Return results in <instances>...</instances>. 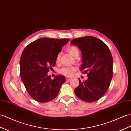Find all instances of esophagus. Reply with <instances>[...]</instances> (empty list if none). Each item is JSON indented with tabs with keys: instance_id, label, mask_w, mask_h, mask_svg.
<instances>
[{
	"instance_id": "obj_1",
	"label": "esophagus",
	"mask_w": 131,
	"mask_h": 131,
	"mask_svg": "<svg viewBox=\"0 0 131 131\" xmlns=\"http://www.w3.org/2000/svg\"><path fill=\"white\" fill-rule=\"evenodd\" d=\"M71 79V78H70V77H66V80L67 81H70Z\"/></svg>"
}]
</instances>
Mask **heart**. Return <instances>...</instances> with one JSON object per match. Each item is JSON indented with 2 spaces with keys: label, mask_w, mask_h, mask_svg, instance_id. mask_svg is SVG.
I'll return each mask as SVG.
<instances>
[{
  "label": "heart",
  "mask_w": 131,
  "mask_h": 131,
  "mask_svg": "<svg viewBox=\"0 0 131 131\" xmlns=\"http://www.w3.org/2000/svg\"><path fill=\"white\" fill-rule=\"evenodd\" d=\"M68 50L69 51V53L72 56H74L76 53L79 52L78 49L75 46H70L68 48ZM60 59V53H58V55L56 56V61L59 62ZM76 70V68L75 67L65 66L60 70V73H61V74L63 75L71 76L73 75V73H74Z\"/></svg>",
  "instance_id": "obj_1"
}]
</instances>
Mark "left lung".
Listing matches in <instances>:
<instances>
[{"label": "left lung", "mask_w": 131, "mask_h": 131, "mask_svg": "<svg viewBox=\"0 0 131 131\" xmlns=\"http://www.w3.org/2000/svg\"><path fill=\"white\" fill-rule=\"evenodd\" d=\"M72 45L82 52L80 71L87 73L88 80L81 81L75 89L80 99L92 102L100 99L108 90L113 76V58L108 47L102 40L92 36L73 39Z\"/></svg>", "instance_id": "left-lung-1"}]
</instances>
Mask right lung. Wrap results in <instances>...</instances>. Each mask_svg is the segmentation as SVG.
<instances>
[{
  "instance_id": "1",
  "label": "right lung",
  "mask_w": 131,
  "mask_h": 131,
  "mask_svg": "<svg viewBox=\"0 0 131 131\" xmlns=\"http://www.w3.org/2000/svg\"><path fill=\"white\" fill-rule=\"evenodd\" d=\"M69 39L40 38L31 42L23 50L20 60V73L29 95L39 102H46L58 96L66 81L62 75L53 80L48 75L55 66L56 56Z\"/></svg>"
}]
</instances>
